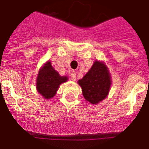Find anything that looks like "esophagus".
<instances>
[{
  "label": "esophagus",
  "instance_id": "1",
  "mask_svg": "<svg viewBox=\"0 0 149 149\" xmlns=\"http://www.w3.org/2000/svg\"><path fill=\"white\" fill-rule=\"evenodd\" d=\"M70 76H71V79L73 80V81H75V80H76V72L73 71V72L71 73Z\"/></svg>",
  "mask_w": 149,
  "mask_h": 149
}]
</instances>
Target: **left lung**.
Instances as JSON below:
<instances>
[{"mask_svg": "<svg viewBox=\"0 0 149 149\" xmlns=\"http://www.w3.org/2000/svg\"><path fill=\"white\" fill-rule=\"evenodd\" d=\"M78 83L82 88L85 99L92 104H97L107 97L112 81L106 64L96 61Z\"/></svg>", "mask_w": 149, "mask_h": 149, "instance_id": "obj_1", "label": "left lung"}]
</instances>
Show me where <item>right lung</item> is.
Segmentation results:
<instances>
[{
  "instance_id": "add662e5",
  "label": "right lung",
  "mask_w": 149,
  "mask_h": 149,
  "mask_svg": "<svg viewBox=\"0 0 149 149\" xmlns=\"http://www.w3.org/2000/svg\"><path fill=\"white\" fill-rule=\"evenodd\" d=\"M67 76H61L47 61L41 67L37 78V90L45 99H50L56 94L61 83L67 82Z\"/></svg>"
}]
</instances>
